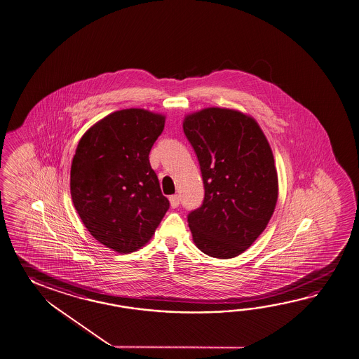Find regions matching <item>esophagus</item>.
I'll use <instances>...</instances> for the list:
<instances>
[{"mask_svg": "<svg viewBox=\"0 0 359 359\" xmlns=\"http://www.w3.org/2000/svg\"><path fill=\"white\" fill-rule=\"evenodd\" d=\"M168 201H170V205H171V207H172V208H176L177 205H180V198H179V196H177V194H174V196H170V198H168Z\"/></svg>", "mask_w": 359, "mask_h": 359, "instance_id": "1", "label": "esophagus"}]
</instances>
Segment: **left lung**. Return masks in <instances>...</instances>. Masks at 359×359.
<instances>
[{
    "label": "left lung",
    "mask_w": 359,
    "mask_h": 359,
    "mask_svg": "<svg viewBox=\"0 0 359 359\" xmlns=\"http://www.w3.org/2000/svg\"><path fill=\"white\" fill-rule=\"evenodd\" d=\"M183 129L205 184L203 203L188 215L193 242L207 256L234 258L264 233L276 207L270 143L253 117L233 109L188 114Z\"/></svg>",
    "instance_id": "8db88e82"
}]
</instances>
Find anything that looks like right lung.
<instances>
[{"label":"right lung","mask_w":359,"mask_h":359,"mask_svg":"<svg viewBox=\"0 0 359 359\" xmlns=\"http://www.w3.org/2000/svg\"><path fill=\"white\" fill-rule=\"evenodd\" d=\"M166 116L125 109L83 134L70 170L74 207L95 241L132 253L151 241L170 207L149 152Z\"/></svg>","instance_id":"obj_1"}]
</instances>
